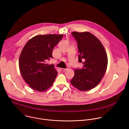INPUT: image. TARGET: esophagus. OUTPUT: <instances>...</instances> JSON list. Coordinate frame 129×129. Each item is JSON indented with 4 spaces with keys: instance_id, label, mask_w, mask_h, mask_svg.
<instances>
[{
    "instance_id": "esophagus-1",
    "label": "esophagus",
    "mask_w": 129,
    "mask_h": 129,
    "mask_svg": "<svg viewBox=\"0 0 129 129\" xmlns=\"http://www.w3.org/2000/svg\"><path fill=\"white\" fill-rule=\"evenodd\" d=\"M60 69H61V70L62 72H64V71H65L66 70V69H64V68H61Z\"/></svg>"
}]
</instances>
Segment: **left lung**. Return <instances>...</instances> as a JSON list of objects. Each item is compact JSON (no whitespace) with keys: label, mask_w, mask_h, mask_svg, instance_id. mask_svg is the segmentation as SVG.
Instances as JSON below:
<instances>
[{"label":"left lung","mask_w":129,"mask_h":129,"mask_svg":"<svg viewBox=\"0 0 129 129\" xmlns=\"http://www.w3.org/2000/svg\"><path fill=\"white\" fill-rule=\"evenodd\" d=\"M78 43L79 62L82 63V69L75 70L71 84L81 91H88L96 87L106 72L108 58L101 41L89 32L71 33Z\"/></svg>","instance_id":"left-lung-1"}]
</instances>
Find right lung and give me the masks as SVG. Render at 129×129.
I'll use <instances>...</instances> for the list:
<instances>
[{
  "label": "right lung",
  "instance_id": "obj_1",
  "mask_svg": "<svg viewBox=\"0 0 129 129\" xmlns=\"http://www.w3.org/2000/svg\"><path fill=\"white\" fill-rule=\"evenodd\" d=\"M63 35H39L30 39L24 45L19 57V66L21 76L33 89L44 91L52 86L58 72L53 64L48 65L52 58L54 46Z\"/></svg>",
  "mask_w": 129,
  "mask_h": 129
}]
</instances>
